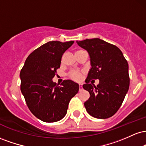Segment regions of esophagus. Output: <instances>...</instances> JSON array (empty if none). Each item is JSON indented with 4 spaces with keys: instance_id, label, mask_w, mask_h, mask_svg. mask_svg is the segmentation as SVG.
<instances>
[{
    "instance_id": "34e87169",
    "label": "esophagus",
    "mask_w": 146,
    "mask_h": 146,
    "mask_svg": "<svg viewBox=\"0 0 146 146\" xmlns=\"http://www.w3.org/2000/svg\"><path fill=\"white\" fill-rule=\"evenodd\" d=\"M82 89H83L82 84H79V90H80V91H81Z\"/></svg>"
}]
</instances>
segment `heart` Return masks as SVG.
Here are the masks:
<instances>
[{
  "mask_svg": "<svg viewBox=\"0 0 146 146\" xmlns=\"http://www.w3.org/2000/svg\"><path fill=\"white\" fill-rule=\"evenodd\" d=\"M68 76H69V78L71 80H75V81H80V80H81L82 78V74L80 71L73 70V71L70 72Z\"/></svg>",
  "mask_w": 146,
  "mask_h": 146,
  "instance_id": "heart-1",
  "label": "heart"
}]
</instances>
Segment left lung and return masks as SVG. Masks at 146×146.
Segmentation results:
<instances>
[{"label":"left lung","mask_w":146,"mask_h":146,"mask_svg":"<svg viewBox=\"0 0 146 146\" xmlns=\"http://www.w3.org/2000/svg\"><path fill=\"white\" fill-rule=\"evenodd\" d=\"M76 42L88 51L91 65L83 85L90 93L89 99L84 102L86 111L98 119L112 117L120 108L129 89L128 62L117 46L100 38ZM97 78L100 80L97 87L90 83Z\"/></svg>","instance_id":"1"}]
</instances>
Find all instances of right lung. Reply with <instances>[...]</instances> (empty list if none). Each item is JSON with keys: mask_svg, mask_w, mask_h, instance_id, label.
I'll use <instances>...</instances> for the list:
<instances>
[{"mask_svg": "<svg viewBox=\"0 0 146 146\" xmlns=\"http://www.w3.org/2000/svg\"><path fill=\"white\" fill-rule=\"evenodd\" d=\"M74 41H50L28 56L20 73L21 90L30 111L41 121H60L66 115L72 98L78 93L79 84L70 80L60 85L53 82L63 53Z\"/></svg>", "mask_w": 146, "mask_h": 146, "instance_id": "1", "label": "right lung"}]
</instances>
